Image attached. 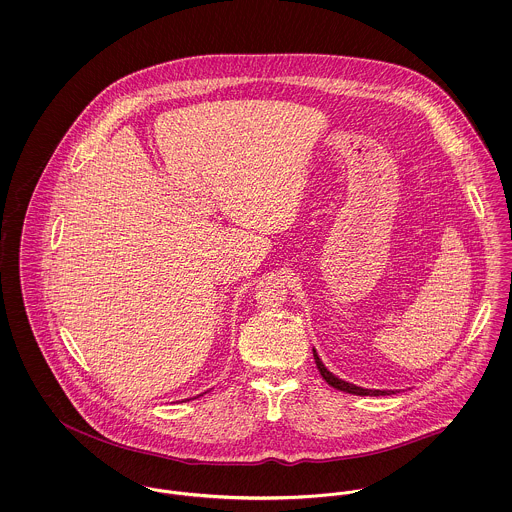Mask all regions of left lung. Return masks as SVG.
Wrapping results in <instances>:
<instances>
[{
  "instance_id": "obj_1",
  "label": "left lung",
  "mask_w": 512,
  "mask_h": 512,
  "mask_svg": "<svg viewBox=\"0 0 512 512\" xmlns=\"http://www.w3.org/2000/svg\"><path fill=\"white\" fill-rule=\"evenodd\" d=\"M314 358L315 364H317V370H319V374L323 376V380L329 384V386H333L335 390H341V392H347V394L353 395H390L395 394L394 390H368V388H360V386H354L351 382H345V380H341V378H337L333 372H329L327 368H325V364L321 362V358H319V354L315 353L314 349Z\"/></svg>"
}]
</instances>
